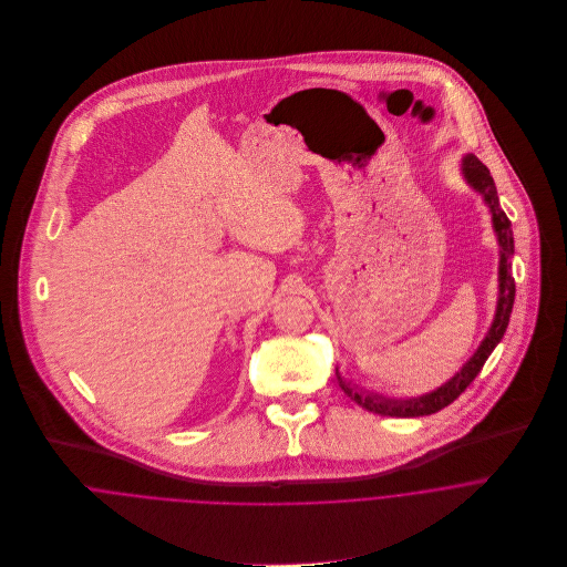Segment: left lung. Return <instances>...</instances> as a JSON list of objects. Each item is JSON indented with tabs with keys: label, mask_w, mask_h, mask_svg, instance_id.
I'll return each instance as SVG.
<instances>
[{
	"label": "left lung",
	"mask_w": 567,
	"mask_h": 567,
	"mask_svg": "<svg viewBox=\"0 0 567 567\" xmlns=\"http://www.w3.org/2000/svg\"><path fill=\"white\" fill-rule=\"evenodd\" d=\"M463 174L465 178L485 196L486 205L491 207L493 214V227L499 240V299H497V310H495V319L486 333L481 349L474 353V358L441 389H436L430 395H423L419 400H386V398H378V395H362L355 386L347 384L340 375V389L344 391L347 398H351L353 402L362 408H367L369 412H378V414H389V416H423V414H432L443 410L445 405L452 404L454 400L461 398V393H465V389L476 380V375L483 371L486 358L491 355V351L497 347V342L502 340L508 319L513 312V301H515V279L511 275V257L515 252V244H513V231H511V220L508 216L499 209L497 203V189L493 183V176L488 172L485 163L476 159L474 155H467L463 162Z\"/></svg>",
	"instance_id": "1"
}]
</instances>
